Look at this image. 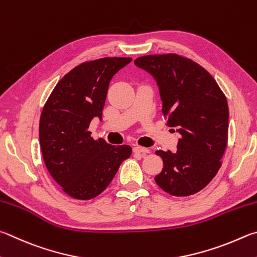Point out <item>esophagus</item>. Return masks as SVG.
Segmentation results:
<instances>
[{
	"label": "esophagus",
	"instance_id": "esophagus-1",
	"mask_svg": "<svg viewBox=\"0 0 257 257\" xmlns=\"http://www.w3.org/2000/svg\"><path fill=\"white\" fill-rule=\"evenodd\" d=\"M134 153L142 154V156H146L147 154L151 153V151H149L148 148H145V147H142V146H135L134 147Z\"/></svg>",
	"mask_w": 257,
	"mask_h": 257
}]
</instances>
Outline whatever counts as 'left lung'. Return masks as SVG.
Segmentation results:
<instances>
[{
    "mask_svg": "<svg viewBox=\"0 0 257 257\" xmlns=\"http://www.w3.org/2000/svg\"><path fill=\"white\" fill-rule=\"evenodd\" d=\"M135 65L156 81L166 124L180 134L176 152H156L164 165L156 183L175 197L197 193L221 166L229 120L226 96L206 69L182 56H143Z\"/></svg>",
    "mask_w": 257,
    "mask_h": 257,
    "instance_id": "8db88e82",
    "label": "left lung"
}]
</instances>
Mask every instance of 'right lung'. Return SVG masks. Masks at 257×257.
<instances>
[{
    "instance_id": "add662e5",
    "label": "right lung",
    "mask_w": 257,
    "mask_h": 257,
    "mask_svg": "<svg viewBox=\"0 0 257 257\" xmlns=\"http://www.w3.org/2000/svg\"><path fill=\"white\" fill-rule=\"evenodd\" d=\"M132 58L106 57L78 65L51 92L39 123L41 153L50 175L72 198L90 200L103 192L124 160L128 145L94 141L88 130L102 120L111 78Z\"/></svg>"
}]
</instances>
